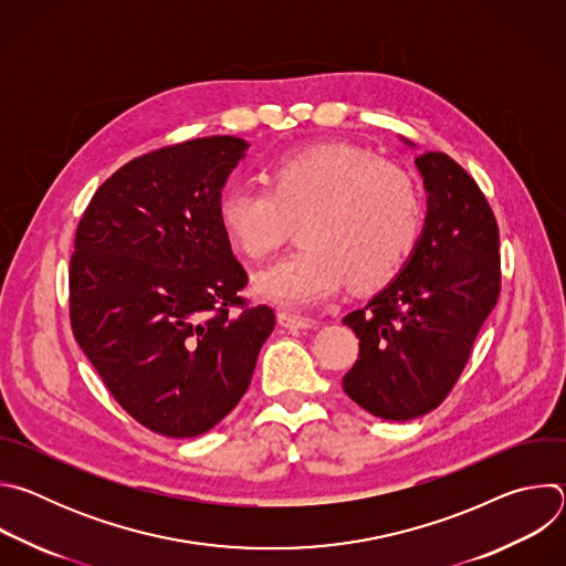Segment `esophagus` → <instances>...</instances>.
<instances>
[{
  "mask_svg": "<svg viewBox=\"0 0 566 566\" xmlns=\"http://www.w3.org/2000/svg\"><path fill=\"white\" fill-rule=\"evenodd\" d=\"M277 322L284 329H313L317 322L311 317H302V315H293L286 311H277Z\"/></svg>",
  "mask_w": 566,
  "mask_h": 566,
  "instance_id": "esophagus-1",
  "label": "esophagus"
}]
</instances>
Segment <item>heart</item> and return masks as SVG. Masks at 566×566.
I'll use <instances>...</instances> for the list:
<instances>
[{
    "label": "heart",
    "instance_id": "heart-1",
    "mask_svg": "<svg viewBox=\"0 0 566 566\" xmlns=\"http://www.w3.org/2000/svg\"><path fill=\"white\" fill-rule=\"evenodd\" d=\"M266 190L228 186L217 221L228 244L251 262L273 255L297 223L300 251L253 277V293L282 308L329 300L349 277L376 291L408 266L423 234V203L408 172L374 151L332 143L269 160Z\"/></svg>",
    "mask_w": 566,
    "mask_h": 566
}]
</instances>
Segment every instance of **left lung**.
Masks as SVG:
<instances>
[{
	"label": "left lung",
	"instance_id": "8db88e82",
	"mask_svg": "<svg viewBox=\"0 0 566 566\" xmlns=\"http://www.w3.org/2000/svg\"><path fill=\"white\" fill-rule=\"evenodd\" d=\"M415 164L428 192L419 247L394 282L343 319L360 340L343 389L385 421L441 406L502 282L500 228L474 179L443 151H426Z\"/></svg>",
	"mask_w": 566,
	"mask_h": 566
}]
</instances>
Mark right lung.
Segmentation results:
<instances>
[{"instance_id":"right-lung-1","label":"right lung","mask_w":566,"mask_h":566,"mask_svg":"<svg viewBox=\"0 0 566 566\" xmlns=\"http://www.w3.org/2000/svg\"><path fill=\"white\" fill-rule=\"evenodd\" d=\"M247 149L208 136L138 156L75 230L73 336L120 408L156 434L197 437L230 415L275 327L273 308L239 297L249 275L217 221Z\"/></svg>"}]
</instances>
